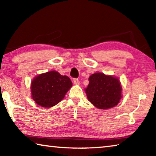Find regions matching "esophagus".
I'll return each instance as SVG.
<instances>
[{
  "mask_svg": "<svg viewBox=\"0 0 156 156\" xmlns=\"http://www.w3.org/2000/svg\"><path fill=\"white\" fill-rule=\"evenodd\" d=\"M73 83H74L76 85H79V84H80V81H79V80L77 78L73 79Z\"/></svg>",
  "mask_w": 156,
  "mask_h": 156,
  "instance_id": "esophagus-1",
  "label": "esophagus"
}]
</instances>
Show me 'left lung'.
I'll return each mask as SVG.
<instances>
[{
  "mask_svg": "<svg viewBox=\"0 0 156 156\" xmlns=\"http://www.w3.org/2000/svg\"><path fill=\"white\" fill-rule=\"evenodd\" d=\"M89 84L84 89L87 99L99 109L114 107L122 98V86L117 77L103 73H93L89 78Z\"/></svg>",
  "mask_w": 156,
  "mask_h": 156,
  "instance_id": "1",
  "label": "left lung"
}]
</instances>
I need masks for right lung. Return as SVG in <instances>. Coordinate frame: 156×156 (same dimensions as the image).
Returning <instances> with one entry per match:
<instances>
[{
	"instance_id": "obj_1",
	"label": "right lung",
	"mask_w": 156,
	"mask_h": 156,
	"mask_svg": "<svg viewBox=\"0 0 156 156\" xmlns=\"http://www.w3.org/2000/svg\"><path fill=\"white\" fill-rule=\"evenodd\" d=\"M72 87L68 76L50 71L34 78L31 83V98L42 107H52L64 98Z\"/></svg>"
}]
</instances>
